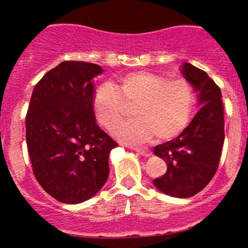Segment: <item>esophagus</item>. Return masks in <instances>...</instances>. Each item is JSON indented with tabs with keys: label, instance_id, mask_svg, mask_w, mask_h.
<instances>
[{
	"label": "esophagus",
	"instance_id": "1",
	"mask_svg": "<svg viewBox=\"0 0 248 248\" xmlns=\"http://www.w3.org/2000/svg\"><path fill=\"white\" fill-rule=\"evenodd\" d=\"M133 150H134V152L139 153L142 156H146V157H149V156H152V152L146 149V148H136L135 147V148H133Z\"/></svg>",
	"mask_w": 248,
	"mask_h": 248
}]
</instances>
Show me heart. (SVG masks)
Segmentation results:
<instances>
[{"mask_svg":"<svg viewBox=\"0 0 248 248\" xmlns=\"http://www.w3.org/2000/svg\"><path fill=\"white\" fill-rule=\"evenodd\" d=\"M128 106H135L136 119L121 124L115 135L129 144H143L156 135L168 140L186 129L196 104L192 85L149 72H138L121 79L115 86L107 81L95 90L93 112L105 129H115Z\"/></svg>","mask_w":248,"mask_h":248,"instance_id":"obj_1","label":"heart"}]
</instances>
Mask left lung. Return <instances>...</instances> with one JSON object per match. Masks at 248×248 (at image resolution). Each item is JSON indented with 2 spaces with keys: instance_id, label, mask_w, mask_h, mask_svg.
<instances>
[{
  "instance_id": "8db88e82",
  "label": "left lung",
  "mask_w": 248,
  "mask_h": 248,
  "mask_svg": "<svg viewBox=\"0 0 248 248\" xmlns=\"http://www.w3.org/2000/svg\"><path fill=\"white\" fill-rule=\"evenodd\" d=\"M181 72L197 93L198 112L177 138L158 144L154 154L167 163V172L153 181L161 192L189 198L205 187L218 169L224 144L221 92L206 72L190 62Z\"/></svg>"
}]
</instances>
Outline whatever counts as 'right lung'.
I'll return each instance as SVG.
<instances>
[{
    "label": "right lung",
    "mask_w": 248,
    "mask_h": 248,
    "mask_svg": "<svg viewBox=\"0 0 248 248\" xmlns=\"http://www.w3.org/2000/svg\"><path fill=\"white\" fill-rule=\"evenodd\" d=\"M102 72L92 62H62L31 95L25 129L33 175L61 203L92 198L108 178V156L118 143L96 124L93 112V79Z\"/></svg>",
    "instance_id": "1"
}]
</instances>
